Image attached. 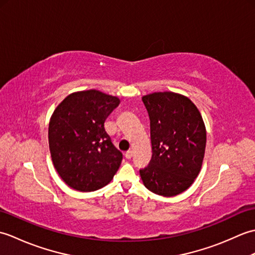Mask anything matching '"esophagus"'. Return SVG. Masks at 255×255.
<instances>
[{"label": "esophagus", "instance_id": "esophagus-1", "mask_svg": "<svg viewBox=\"0 0 255 255\" xmlns=\"http://www.w3.org/2000/svg\"><path fill=\"white\" fill-rule=\"evenodd\" d=\"M125 156H126V159H131L132 158V151L131 150H129V151H127L126 153H125Z\"/></svg>", "mask_w": 255, "mask_h": 255}]
</instances>
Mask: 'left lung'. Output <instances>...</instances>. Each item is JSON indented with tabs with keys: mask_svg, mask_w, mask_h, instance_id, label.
Returning <instances> with one entry per match:
<instances>
[{
	"mask_svg": "<svg viewBox=\"0 0 255 255\" xmlns=\"http://www.w3.org/2000/svg\"><path fill=\"white\" fill-rule=\"evenodd\" d=\"M152 156L140 176L149 191L171 197L192 185L202 167L206 128L197 107L173 92L144 95Z\"/></svg>",
	"mask_w": 255,
	"mask_h": 255,
	"instance_id": "obj_1",
	"label": "left lung"
}]
</instances>
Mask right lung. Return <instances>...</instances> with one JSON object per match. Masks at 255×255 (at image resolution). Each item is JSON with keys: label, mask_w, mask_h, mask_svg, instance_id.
I'll list each match as a JSON object with an SVG mask.
<instances>
[{"label": "right lung", "mask_w": 255, "mask_h": 255, "mask_svg": "<svg viewBox=\"0 0 255 255\" xmlns=\"http://www.w3.org/2000/svg\"><path fill=\"white\" fill-rule=\"evenodd\" d=\"M118 97L96 90L68 95L50 118L48 139L58 174L70 187L93 192L110 183L121 166L123 153L105 130Z\"/></svg>", "instance_id": "1"}]
</instances>
